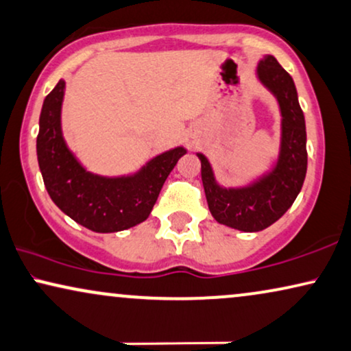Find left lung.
I'll return each instance as SVG.
<instances>
[{"label":"left lung","mask_w":351,"mask_h":351,"mask_svg":"<svg viewBox=\"0 0 351 351\" xmlns=\"http://www.w3.org/2000/svg\"><path fill=\"white\" fill-rule=\"evenodd\" d=\"M256 77L276 97L282 117L279 156L271 169L247 185L226 189L216 180L208 158L197 153L213 217L242 232H259L280 219L298 197L308 166L306 125L293 79L271 54L259 59Z\"/></svg>","instance_id":"8db88e82"}]
</instances>
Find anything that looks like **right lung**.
<instances>
[{
  "label": "right lung",
  "mask_w": 351,
  "mask_h": 351,
  "mask_svg": "<svg viewBox=\"0 0 351 351\" xmlns=\"http://www.w3.org/2000/svg\"><path fill=\"white\" fill-rule=\"evenodd\" d=\"M66 82L45 98L36 136V156L54 204L77 224L111 234L130 229L152 213L162 185L186 149L165 152L129 176L106 177L86 171L67 147L61 127Z\"/></svg>",
  "instance_id": "add662e5"
}]
</instances>
